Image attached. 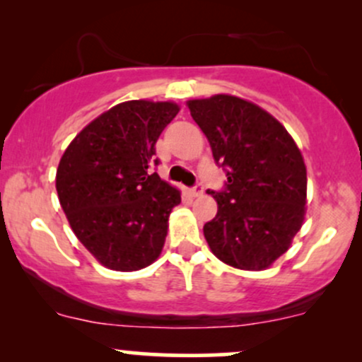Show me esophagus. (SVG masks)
I'll use <instances>...</instances> for the list:
<instances>
[{"instance_id":"1","label":"esophagus","mask_w":362,"mask_h":362,"mask_svg":"<svg viewBox=\"0 0 362 362\" xmlns=\"http://www.w3.org/2000/svg\"><path fill=\"white\" fill-rule=\"evenodd\" d=\"M190 194H192L194 197H199V195H202V194H204V187H202L201 184L194 185L192 189H190Z\"/></svg>"}]
</instances>
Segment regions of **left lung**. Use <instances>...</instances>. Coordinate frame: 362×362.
Here are the masks:
<instances>
[{"mask_svg":"<svg viewBox=\"0 0 362 362\" xmlns=\"http://www.w3.org/2000/svg\"><path fill=\"white\" fill-rule=\"evenodd\" d=\"M214 161L226 172L218 214L204 224L211 250L224 264L262 271L289 248L305 219L306 167L277 119L231 95L187 102Z\"/></svg>","mask_w":362,"mask_h":362,"instance_id":"8db88e82","label":"left lung"}]
</instances>
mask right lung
I'll return each instance as SVG.
<instances>
[{
  "instance_id": "obj_1",
  "label": "right lung",
  "mask_w": 362,
  "mask_h": 362,
  "mask_svg": "<svg viewBox=\"0 0 362 362\" xmlns=\"http://www.w3.org/2000/svg\"><path fill=\"white\" fill-rule=\"evenodd\" d=\"M178 114L173 102L119 103L71 141L56 173L62 211L86 250L112 271L158 259L180 190L161 180L156 141Z\"/></svg>"
}]
</instances>
